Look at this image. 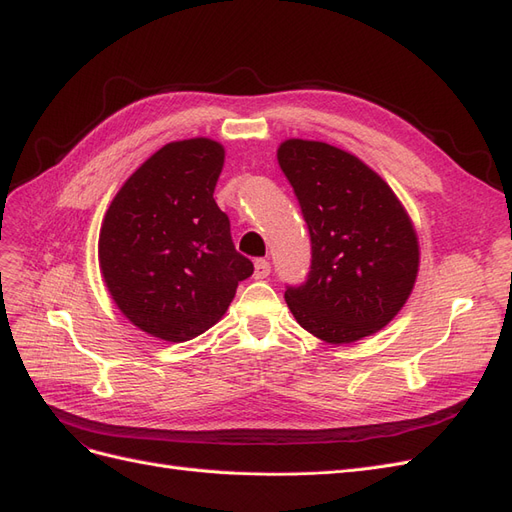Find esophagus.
Returning <instances> with one entry per match:
<instances>
[{
    "mask_svg": "<svg viewBox=\"0 0 512 512\" xmlns=\"http://www.w3.org/2000/svg\"><path fill=\"white\" fill-rule=\"evenodd\" d=\"M271 273V267L267 260H256L254 262V280H265V277Z\"/></svg>",
    "mask_w": 512,
    "mask_h": 512,
    "instance_id": "esophagus-1",
    "label": "esophagus"
}]
</instances>
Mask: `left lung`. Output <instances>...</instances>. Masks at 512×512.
<instances>
[{"mask_svg": "<svg viewBox=\"0 0 512 512\" xmlns=\"http://www.w3.org/2000/svg\"><path fill=\"white\" fill-rule=\"evenodd\" d=\"M277 162L312 237V271L286 303L324 344H354L384 329L416 284L421 247L406 207L374 168L322 141L288 138Z\"/></svg>", "mask_w": 512, "mask_h": 512, "instance_id": "8db88e82", "label": "left lung"}]
</instances>
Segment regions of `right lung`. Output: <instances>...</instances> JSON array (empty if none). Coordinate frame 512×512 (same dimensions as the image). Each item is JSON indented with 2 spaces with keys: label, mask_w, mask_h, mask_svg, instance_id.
I'll list each match as a JSON object with an SVG mask.
<instances>
[{
  "label": "right lung",
  "mask_w": 512,
  "mask_h": 512,
  "mask_svg": "<svg viewBox=\"0 0 512 512\" xmlns=\"http://www.w3.org/2000/svg\"><path fill=\"white\" fill-rule=\"evenodd\" d=\"M224 153L207 136L168 143L134 170L104 213L102 280L119 312L164 342L209 331L254 273L213 198Z\"/></svg>",
  "instance_id": "1"
}]
</instances>
